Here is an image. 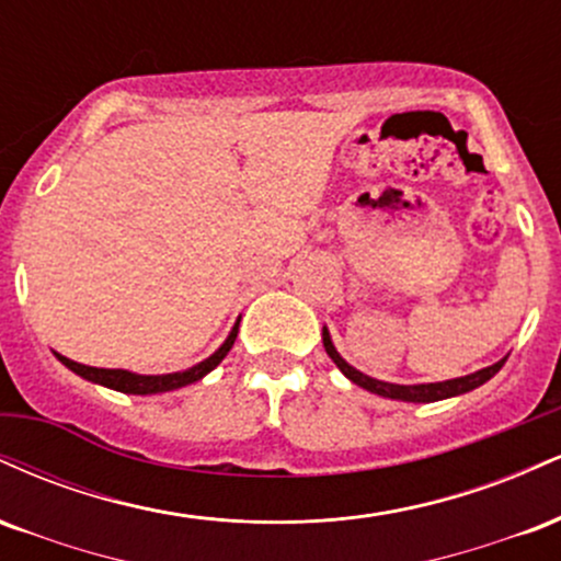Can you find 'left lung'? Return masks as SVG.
Instances as JSON below:
<instances>
[{"label":"left lung","instance_id":"1","mask_svg":"<svg viewBox=\"0 0 561 561\" xmlns=\"http://www.w3.org/2000/svg\"><path fill=\"white\" fill-rule=\"evenodd\" d=\"M321 340H324V351L330 353L332 362L337 364V369L343 371V375L351 379L353 385H358V388L375 392V396L392 398V401H405V403H435V401H446V398L465 396V392L480 388V385H485L488 379L499 375L501 366L506 364V356H504V358H501V362L485 366V369H478V371H472V375H465V377L446 379V382L396 385V382H382V379H375V377L364 375V371H358L356 366L347 364L345 358L337 353V347H334L332 334H330V330H327V327H324V330H321Z\"/></svg>","mask_w":561,"mask_h":561}]
</instances>
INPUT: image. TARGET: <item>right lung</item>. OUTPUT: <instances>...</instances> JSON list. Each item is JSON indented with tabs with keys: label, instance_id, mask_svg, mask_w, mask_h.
I'll use <instances>...</instances> for the list:
<instances>
[{
	"label": "right lung",
	"instance_id": "obj_1",
	"mask_svg": "<svg viewBox=\"0 0 561 561\" xmlns=\"http://www.w3.org/2000/svg\"><path fill=\"white\" fill-rule=\"evenodd\" d=\"M240 319L234 321V327H231L227 340L218 345L216 353H210L205 362L190 366V369L171 371V375H137V371H128V369H96V366L70 362V358L60 356V353H55V356H57V362H60L62 366H68L73 375L89 379V382H94V385H102V388L128 392V396H158V392L179 390V388H184V385L197 382V379H203L208 371H214L216 366L227 358L231 345H234L237 330H240Z\"/></svg>",
	"mask_w": 561,
	"mask_h": 561
}]
</instances>
